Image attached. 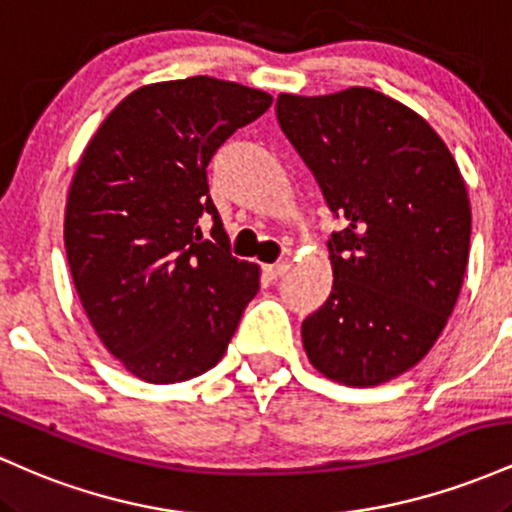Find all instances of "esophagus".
I'll return each instance as SVG.
<instances>
[{
	"instance_id": "obj_1",
	"label": "esophagus",
	"mask_w": 512,
	"mask_h": 512,
	"mask_svg": "<svg viewBox=\"0 0 512 512\" xmlns=\"http://www.w3.org/2000/svg\"><path fill=\"white\" fill-rule=\"evenodd\" d=\"M264 274L269 276V279H276V276H281L286 272V269H289V264L286 262H276V264H264Z\"/></svg>"
}]
</instances>
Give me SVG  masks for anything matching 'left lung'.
Returning a JSON list of instances; mask_svg holds the SVG:
<instances>
[{"mask_svg": "<svg viewBox=\"0 0 512 512\" xmlns=\"http://www.w3.org/2000/svg\"><path fill=\"white\" fill-rule=\"evenodd\" d=\"M276 120L342 231L332 291L303 320L310 363L370 387L407 373L460 296L472 209L455 158L421 115L373 88L276 98Z\"/></svg>", "mask_w": 512, "mask_h": 512, "instance_id": "left-lung-1", "label": "left lung"}]
</instances>
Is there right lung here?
<instances>
[{
    "label": "right lung",
    "instance_id": "right-lung-1",
    "mask_svg": "<svg viewBox=\"0 0 512 512\" xmlns=\"http://www.w3.org/2000/svg\"><path fill=\"white\" fill-rule=\"evenodd\" d=\"M269 105V93L211 76L142 86L81 156L64 214L69 269L105 349L146 383L214 368L260 289V267L231 255L207 166ZM204 213L214 241L198 228Z\"/></svg>",
    "mask_w": 512,
    "mask_h": 512
}]
</instances>
